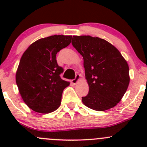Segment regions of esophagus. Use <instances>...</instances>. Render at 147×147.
I'll return each mask as SVG.
<instances>
[{"mask_svg":"<svg viewBox=\"0 0 147 147\" xmlns=\"http://www.w3.org/2000/svg\"><path fill=\"white\" fill-rule=\"evenodd\" d=\"M80 77H81V76H80V75H79V74H77V75H75V79L72 80V84H77V83H78V81L80 80Z\"/></svg>","mask_w":147,"mask_h":147,"instance_id":"34e87169","label":"esophagus"}]
</instances>
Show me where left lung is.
Masks as SVG:
<instances>
[{"label": "left lung", "mask_w": 147, "mask_h": 147, "mask_svg": "<svg viewBox=\"0 0 147 147\" xmlns=\"http://www.w3.org/2000/svg\"><path fill=\"white\" fill-rule=\"evenodd\" d=\"M72 44L83 57L89 85V93L82 97L83 104L96 111L116 106L129 84L125 59L115 46L97 37L73 36Z\"/></svg>", "instance_id": "8db88e82"}]
</instances>
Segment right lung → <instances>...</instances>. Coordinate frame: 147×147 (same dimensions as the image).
<instances>
[{
	"label": "right lung",
	"instance_id": "obj_1",
	"mask_svg": "<svg viewBox=\"0 0 147 147\" xmlns=\"http://www.w3.org/2000/svg\"><path fill=\"white\" fill-rule=\"evenodd\" d=\"M72 35H55L34 42L24 52L16 75L23 101L36 112H54L60 107L63 92L69 82L61 79L63 68L56 54L70 44Z\"/></svg>",
	"mask_w": 147,
	"mask_h": 147
}]
</instances>
